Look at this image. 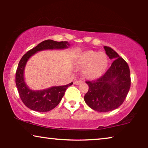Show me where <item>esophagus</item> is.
<instances>
[{"instance_id":"obj_1","label":"esophagus","mask_w":148,"mask_h":148,"mask_svg":"<svg viewBox=\"0 0 148 148\" xmlns=\"http://www.w3.org/2000/svg\"><path fill=\"white\" fill-rule=\"evenodd\" d=\"M82 81H81V80H76V81H75V82H74V84L75 85H79V84H82Z\"/></svg>"}]
</instances>
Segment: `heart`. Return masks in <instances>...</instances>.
Wrapping results in <instances>:
<instances>
[{"instance_id": "heart-1", "label": "heart", "mask_w": 148, "mask_h": 148, "mask_svg": "<svg viewBox=\"0 0 148 148\" xmlns=\"http://www.w3.org/2000/svg\"><path fill=\"white\" fill-rule=\"evenodd\" d=\"M77 62L85 66L83 74L86 77L96 78L106 71L108 66V57L104 52L87 50L79 55Z\"/></svg>"}]
</instances>
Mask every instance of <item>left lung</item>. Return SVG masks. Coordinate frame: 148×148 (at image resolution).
I'll return each mask as SVG.
<instances>
[{
    "instance_id": "obj_1",
    "label": "left lung",
    "mask_w": 148,
    "mask_h": 148,
    "mask_svg": "<svg viewBox=\"0 0 148 148\" xmlns=\"http://www.w3.org/2000/svg\"><path fill=\"white\" fill-rule=\"evenodd\" d=\"M106 54L113 60L110 67L98 79L87 81L89 90L84 100L98 112H109L123 104L131 86L130 70L127 62L112 48L104 46Z\"/></svg>"
}]
</instances>
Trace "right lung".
I'll return each instance as SVG.
<instances>
[{
  "label": "right lung",
  "mask_w": 148,
  "mask_h": 148,
  "mask_svg": "<svg viewBox=\"0 0 148 148\" xmlns=\"http://www.w3.org/2000/svg\"><path fill=\"white\" fill-rule=\"evenodd\" d=\"M68 42L44 40L35 48L27 52L20 60L15 75V84L19 96L27 108L38 112H48L55 108L61 100L64 92L73 83L65 86H53L42 90H32L28 88L24 79V69L29 58L36 52L44 50L65 49L69 47Z\"/></svg>",
  "instance_id": "obj_1"
}]
</instances>
